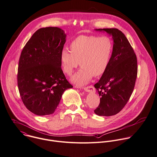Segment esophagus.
Here are the masks:
<instances>
[{"instance_id": "obj_1", "label": "esophagus", "mask_w": 157, "mask_h": 157, "mask_svg": "<svg viewBox=\"0 0 157 157\" xmlns=\"http://www.w3.org/2000/svg\"><path fill=\"white\" fill-rule=\"evenodd\" d=\"M84 90L87 92H95V88L93 86H89L84 87Z\"/></svg>"}]
</instances>
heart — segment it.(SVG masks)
Masks as SVG:
<instances>
[{
    "instance_id": "heart-1",
    "label": "heart",
    "mask_w": 157,
    "mask_h": 157,
    "mask_svg": "<svg viewBox=\"0 0 157 157\" xmlns=\"http://www.w3.org/2000/svg\"><path fill=\"white\" fill-rule=\"evenodd\" d=\"M70 48H64L60 52L62 68L70 76L81 64L82 68L71 81L81 86L87 84L93 76H100L107 71L113 54V42L109 36L81 35L71 41Z\"/></svg>"
}]
</instances>
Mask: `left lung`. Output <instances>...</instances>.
I'll use <instances>...</instances> for the list:
<instances>
[{"label":"left lung","mask_w":157,"mask_h":157,"mask_svg":"<svg viewBox=\"0 0 157 157\" xmlns=\"http://www.w3.org/2000/svg\"><path fill=\"white\" fill-rule=\"evenodd\" d=\"M112 36L113 51L111 61L94 87L100 104L94 110L98 116L110 117L119 113L129 100L137 75V57L125 35L117 28L95 29Z\"/></svg>","instance_id":"8db88e82"}]
</instances>
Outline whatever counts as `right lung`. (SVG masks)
<instances>
[{
    "mask_svg": "<svg viewBox=\"0 0 157 157\" xmlns=\"http://www.w3.org/2000/svg\"><path fill=\"white\" fill-rule=\"evenodd\" d=\"M66 37L61 28H40L33 34L21 53L18 90L25 107L36 115L54 113L64 91L73 87L61 68L60 52Z\"/></svg>",
    "mask_w": 157,
    "mask_h": 157,
    "instance_id": "right-lung-1",
    "label": "right lung"
}]
</instances>
